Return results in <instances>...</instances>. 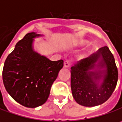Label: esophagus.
<instances>
[{"instance_id": "34e87169", "label": "esophagus", "mask_w": 122, "mask_h": 122, "mask_svg": "<svg viewBox=\"0 0 122 122\" xmlns=\"http://www.w3.org/2000/svg\"><path fill=\"white\" fill-rule=\"evenodd\" d=\"M71 65V63L69 60H66V61H64V67L65 68H69Z\"/></svg>"}]
</instances>
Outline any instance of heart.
<instances>
[{"instance_id": "obj_1", "label": "heart", "mask_w": 122, "mask_h": 122, "mask_svg": "<svg viewBox=\"0 0 122 122\" xmlns=\"http://www.w3.org/2000/svg\"><path fill=\"white\" fill-rule=\"evenodd\" d=\"M88 43V41L85 39H78L72 43V46L74 47H81L86 46Z\"/></svg>"}]
</instances>
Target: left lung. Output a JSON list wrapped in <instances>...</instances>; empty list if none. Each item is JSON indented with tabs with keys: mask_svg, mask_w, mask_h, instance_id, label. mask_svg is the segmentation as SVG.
Returning a JSON list of instances; mask_svg holds the SVG:
<instances>
[{
	"mask_svg": "<svg viewBox=\"0 0 122 122\" xmlns=\"http://www.w3.org/2000/svg\"><path fill=\"white\" fill-rule=\"evenodd\" d=\"M117 80V68L107 46L99 48L71 68L72 96L83 106H96L106 102L115 89Z\"/></svg>",
	"mask_w": 122,
	"mask_h": 122,
	"instance_id": "left-lung-1",
	"label": "left lung"
}]
</instances>
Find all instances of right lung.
Instances as JSON below:
<instances>
[{
  "label": "right lung",
  "mask_w": 122,
  "mask_h": 122,
  "mask_svg": "<svg viewBox=\"0 0 122 122\" xmlns=\"http://www.w3.org/2000/svg\"><path fill=\"white\" fill-rule=\"evenodd\" d=\"M40 36L30 32L20 40L7 56L3 70L6 90L16 102L27 108L46 102L51 86L63 66V60L50 61L34 50V39Z\"/></svg>",
  "instance_id": "add662e5"
}]
</instances>
